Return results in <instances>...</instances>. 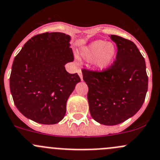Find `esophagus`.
Masks as SVG:
<instances>
[{
  "instance_id": "esophagus-1",
  "label": "esophagus",
  "mask_w": 160,
  "mask_h": 160,
  "mask_svg": "<svg viewBox=\"0 0 160 160\" xmlns=\"http://www.w3.org/2000/svg\"><path fill=\"white\" fill-rule=\"evenodd\" d=\"M78 74H79V76H80V80H81V81H83V74H82V72L80 69H79L78 70Z\"/></svg>"
}]
</instances>
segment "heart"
<instances>
[{
  "label": "heart",
  "instance_id": "b5f03b06",
  "mask_svg": "<svg viewBox=\"0 0 160 160\" xmlns=\"http://www.w3.org/2000/svg\"><path fill=\"white\" fill-rule=\"evenodd\" d=\"M81 54L86 59L92 60V64L100 72L108 70L116 59L117 49L112 43L98 40L82 48Z\"/></svg>",
  "mask_w": 160,
  "mask_h": 160
}]
</instances>
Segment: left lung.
I'll use <instances>...</instances> for the list:
<instances>
[{"label":"left lung","mask_w":160,"mask_h":160,"mask_svg":"<svg viewBox=\"0 0 160 160\" xmlns=\"http://www.w3.org/2000/svg\"><path fill=\"white\" fill-rule=\"evenodd\" d=\"M117 46L116 59L108 70L96 72L83 69L88 86V100L93 119L113 126L126 121L142 108L148 91L145 58L132 41L108 36Z\"/></svg>","instance_id":"obj_1"}]
</instances>
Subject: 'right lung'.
<instances>
[{
    "mask_svg": "<svg viewBox=\"0 0 160 160\" xmlns=\"http://www.w3.org/2000/svg\"><path fill=\"white\" fill-rule=\"evenodd\" d=\"M70 41L63 32L36 35L14 58L11 93L18 111L32 121L55 124L66 115L68 98L80 82L65 68L73 61Z\"/></svg>",
    "mask_w": 160,
    "mask_h": 160,
    "instance_id": "right-lung-1",
    "label": "right lung"
}]
</instances>
